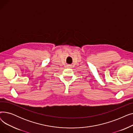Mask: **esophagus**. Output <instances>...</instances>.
Masks as SVG:
<instances>
[{
  "label": "esophagus",
  "instance_id": "esophagus-1",
  "mask_svg": "<svg viewBox=\"0 0 133 133\" xmlns=\"http://www.w3.org/2000/svg\"><path fill=\"white\" fill-rule=\"evenodd\" d=\"M68 67H70V66H68Z\"/></svg>",
  "mask_w": 133,
  "mask_h": 133
}]
</instances>
